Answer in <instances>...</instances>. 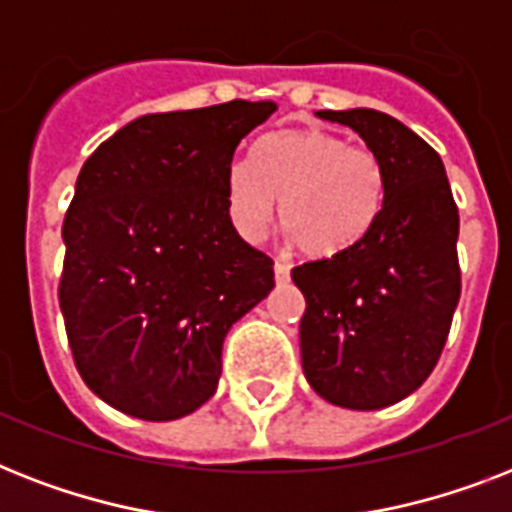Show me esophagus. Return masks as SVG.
Masks as SVG:
<instances>
[{
    "label": "esophagus",
    "instance_id": "obj_1",
    "mask_svg": "<svg viewBox=\"0 0 512 512\" xmlns=\"http://www.w3.org/2000/svg\"><path fill=\"white\" fill-rule=\"evenodd\" d=\"M273 276H276V281H279V284H287V281H289V265L281 263V260H276V263H273Z\"/></svg>",
    "mask_w": 512,
    "mask_h": 512
}]
</instances>
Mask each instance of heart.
<instances>
[{
	"mask_svg": "<svg viewBox=\"0 0 512 512\" xmlns=\"http://www.w3.org/2000/svg\"><path fill=\"white\" fill-rule=\"evenodd\" d=\"M225 212L244 241L263 239L281 199V225L313 260L348 255L374 231L385 204L377 156L327 130L271 132L252 164L233 162L223 180Z\"/></svg>",
	"mask_w": 512,
	"mask_h": 512,
	"instance_id": "heart-1",
	"label": "heart"
}]
</instances>
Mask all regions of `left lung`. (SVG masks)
<instances>
[{"instance_id": "8db88e82", "label": "left lung", "mask_w": 512, "mask_h": 512, "mask_svg": "<svg viewBox=\"0 0 512 512\" xmlns=\"http://www.w3.org/2000/svg\"><path fill=\"white\" fill-rule=\"evenodd\" d=\"M345 124L385 172L374 231L337 260L292 271L305 297V380L329 404L372 412L406 398L433 372L460 303V215L441 156L374 108L319 111Z\"/></svg>"}]
</instances>
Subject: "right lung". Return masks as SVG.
Segmentation results:
<instances>
[{
    "label": "right lung",
    "mask_w": 512,
    "mask_h": 512,
    "mask_svg": "<svg viewBox=\"0 0 512 512\" xmlns=\"http://www.w3.org/2000/svg\"><path fill=\"white\" fill-rule=\"evenodd\" d=\"M273 100L146 114L100 143L63 220L60 311L87 388L167 422L215 396L223 340L273 289L233 231L223 180Z\"/></svg>",
    "instance_id": "add662e5"
}]
</instances>
